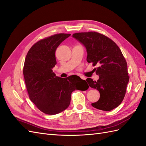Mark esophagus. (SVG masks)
I'll list each match as a JSON object with an SVG mask.
<instances>
[{
    "label": "esophagus",
    "mask_w": 146,
    "mask_h": 146,
    "mask_svg": "<svg viewBox=\"0 0 146 146\" xmlns=\"http://www.w3.org/2000/svg\"><path fill=\"white\" fill-rule=\"evenodd\" d=\"M80 78L83 80H86V78H85V77H84V76H80Z\"/></svg>",
    "instance_id": "34e87169"
}]
</instances>
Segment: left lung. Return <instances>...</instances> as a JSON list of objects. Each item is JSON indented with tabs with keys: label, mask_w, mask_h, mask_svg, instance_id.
Masks as SVG:
<instances>
[{
	"label": "left lung",
	"mask_w": 146,
	"mask_h": 146,
	"mask_svg": "<svg viewBox=\"0 0 146 146\" xmlns=\"http://www.w3.org/2000/svg\"><path fill=\"white\" fill-rule=\"evenodd\" d=\"M73 38L87 49V61L94 66L99 76L97 81L86 79L89 86L100 92L99 100L92 105L94 108L111 111L118 106L125 96L129 77L127 62L119 48L111 39L97 32L76 33Z\"/></svg>",
	"instance_id": "left-lung-1"
}]
</instances>
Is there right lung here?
Wrapping results in <instances>:
<instances>
[{
  "mask_svg": "<svg viewBox=\"0 0 146 146\" xmlns=\"http://www.w3.org/2000/svg\"><path fill=\"white\" fill-rule=\"evenodd\" d=\"M70 34L59 33L41 40L28 51L25 60L23 76L29 98L44 113L56 115L68 108L71 94L80 88L85 80L77 76L61 78L52 68L56 64L57 48Z\"/></svg>",
  "mask_w": 146,
  "mask_h": 146,
  "instance_id": "add662e5",
  "label": "right lung"
}]
</instances>
